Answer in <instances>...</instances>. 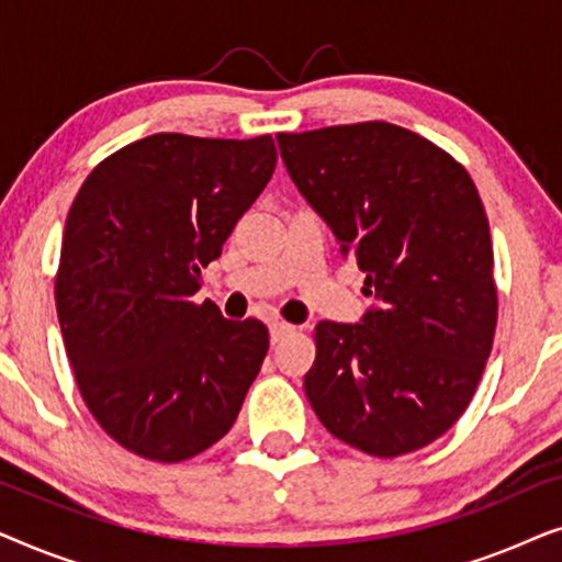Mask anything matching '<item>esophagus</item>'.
Here are the masks:
<instances>
[{
    "label": "esophagus",
    "mask_w": 562,
    "mask_h": 562,
    "mask_svg": "<svg viewBox=\"0 0 562 562\" xmlns=\"http://www.w3.org/2000/svg\"><path fill=\"white\" fill-rule=\"evenodd\" d=\"M294 329H296V327H294V325H289V322L276 319V322H271V340H273V342H281L283 337L294 333Z\"/></svg>",
    "instance_id": "obj_1"
}]
</instances>
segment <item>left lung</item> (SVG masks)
Returning a JSON list of instances; mask_svg holds the SVG:
<instances>
[{
    "label": "left lung",
    "mask_w": 562,
    "mask_h": 562,
    "mask_svg": "<svg viewBox=\"0 0 562 562\" xmlns=\"http://www.w3.org/2000/svg\"><path fill=\"white\" fill-rule=\"evenodd\" d=\"M276 140L379 299L363 325L314 327L306 398L327 432L368 456L425 448L468 409L494 345V248L479 189L450 153L391 122Z\"/></svg>",
    "instance_id": "1"
}]
</instances>
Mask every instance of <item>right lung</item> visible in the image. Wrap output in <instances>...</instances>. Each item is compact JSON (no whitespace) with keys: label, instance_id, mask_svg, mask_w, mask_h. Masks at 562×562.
<instances>
[{"label":"right lung","instance_id":"obj_1","mask_svg":"<svg viewBox=\"0 0 562 562\" xmlns=\"http://www.w3.org/2000/svg\"><path fill=\"white\" fill-rule=\"evenodd\" d=\"M273 168L271 135L158 133L94 166L68 210L56 273L66 356L91 417L135 456L181 463L240 414L268 327L191 296Z\"/></svg>","mask_w":562,"mask_h":562}]
</instances>
